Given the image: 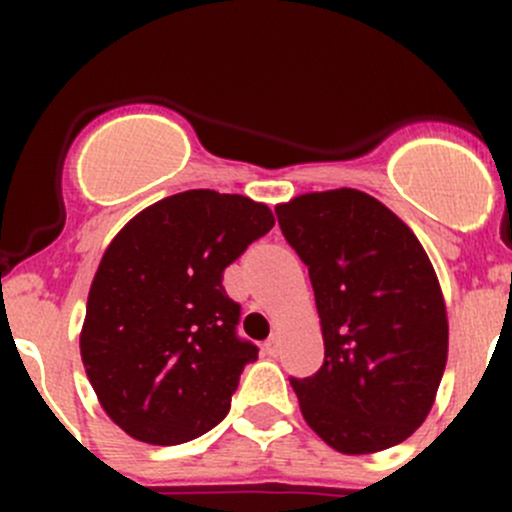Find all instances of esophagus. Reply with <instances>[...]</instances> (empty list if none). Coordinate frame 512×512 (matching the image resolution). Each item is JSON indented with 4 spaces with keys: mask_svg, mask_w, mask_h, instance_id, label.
Segmentation results:
<instances>
[{
    "mask_svg": "<svg viewBox=\"0 0 512 512\" xmlns=\"http://www.w3.org/2000/svg\"><path fill=\"white\" fill-rule=\"evenodd\" d=\"M280 342H282L280 332H275V334H272V337H270V339H267V342H265V352H267V354H272V356H275L277 352H280Z\"/></svg>",
    "mask_w": 512,
    "mask_h": 512,
    "instance_id": "1",
    "label": "esophagus"
}]
</instances>
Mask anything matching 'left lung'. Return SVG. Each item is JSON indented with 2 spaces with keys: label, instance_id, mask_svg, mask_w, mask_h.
<instances>
[{
  "label": "left lung",
  "instance_id": "obj_1",
  "mask_svg": "<svg viewBox=\"0 0 512 512\" xmlns=\"http://www.w3.org/2000/svg\"><path fill=\"white\" fill-rule=\"evenodd\" d=\"M309 267L324 337L322 369L289 379L304 421L334 451L376 453L426 421L448 359L436 270L411 227L354 188L275 208Z\"/></svg>",
  "mask_w": 512,
  "mask_h": 512
}]
</instances>
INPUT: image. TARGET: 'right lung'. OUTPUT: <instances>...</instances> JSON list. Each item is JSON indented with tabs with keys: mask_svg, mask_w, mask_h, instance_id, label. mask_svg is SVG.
Returning a JSON list of instances; mask_svg holds the SVG:
<instances>
[{
	"mask_svg": "<svg viewBox=\"0 0 512 512\" xmlns=\"http://www.w3.org/2000/svg\"><path fill=\"white\" fill-rule=\"evenodd\" d=\"M275 225L265 203L185 190L148 205L106 247L86 302L81 359L98 404L131 438L178 446L230 411L252 342L223 272Z\"/></svg>",
	"mask_w": 512,
	"mask_h": 512,
	"instance_id": "add662e5",
	"label": "right lung"
}]
</instances>
